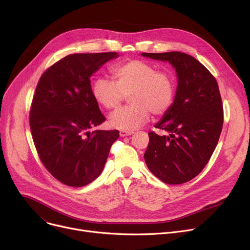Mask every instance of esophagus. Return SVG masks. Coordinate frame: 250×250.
Masks as SVG:
<instances>
[{"label": "esophagus", "mask_w": 250, "mask_h": 250, "mask_svg": "<svg viewBox=\"0 0 250 250\" xmlns=\"http://www.w3.org/2000/svg\"><path fill=\"white\" fill-rule=\"evenodd\" d=\"M134 133L133 132H126V130H120V136L121 137H127V136H132Z\"/></svg>", "instance_id": "1"}]
</instances>
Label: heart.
Returning a JSON list of instances; mask_svg holds the SVG:
<instances>
[{
  "label": "heart",
  "instance_id": "obj_1",
  "mask_svg": "<svg viewBox=\"0 0 250 250\" xmlns=\"http://www.w3.org/2000/svg\"><path fill=\"white\" fill-rule=\"evenodd\" d=\"M114 81L97 78L92 83V96L107 110L116 109L129 94L128 106L118 109L109 117V125L132 132L150 118L151 112L162 115L173 104L175 81L170 72L158 71L156 65L140 60L117 64L112 70Z\"/></svg>",
  "mask_w": 250,
  "mask_h": 250
}]
</instances>
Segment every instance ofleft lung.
<instances>
[{
	"instance_id": "1",
	"label": "left lung",
	"mask_w": 250,
	"mask_h": 250,
	"mask_svg": "<svg viewBox=\"0 0 250 250\" xmlns=\"http://www.w3.org/2000/svg\"><path fill=\"white\" fill-rule=\"evenodd\" d=\"M141 56L168 62L176 72L173 104L155 125L168 135L150 132L144 158L156 177L168 185H181L202 171L218 144L223 127L218 83L204 64L185 52Z\"/></svg>"
}]
</instances>
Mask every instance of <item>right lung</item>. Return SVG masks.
Wrapping results in <instances>:
<instances>
[{
  "mask_svg": "<svg viewBox=\"0 0 250 250\" xmlns=\"http://www.w3.org/2000/svg\"><path fill=\"white\" fill-rule=\"evenodd\" d=\"M117 52L74 54L48 68L36 86L30 129L48 172L65 186L80 188L104 168L118 130H93L105 117L92 96L90 78Z\"/></svg>",
  "mask_w": 250,
  "mask_h": 250,
  "instance_id": "1",
  "label": "right lung"
}]
</instances>
